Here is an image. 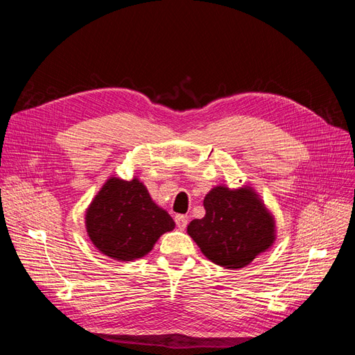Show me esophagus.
<instances>
[{"label": "esophagus", "mask_w": 355, "mask_h": 355, "mask_svg": "<svg viewBox=\"0 0 355 355\" xmlns=\"http://www.w3.org/2000/svg\"><path fill=\"white\" fill-rule=\"evenodd\" d=\"M175 222H176V227L184 231L187 228V225H188V218L185 216V214H176Z\"/></svg>", "instance_id": "obj_1"}]
</instances>
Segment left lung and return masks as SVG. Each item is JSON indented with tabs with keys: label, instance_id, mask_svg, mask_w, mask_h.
Here are the masks:
<instances>
[{
	"label": "left lung",
	"instance_id": "obj_1",
	"mask_svg": "<svg viewBox=\"0 0 355 355\" xmlns=\"http://www.w3.org/2000/svg\"><path fill=\"white\" fill-rule=\"evenodd\" d=\"M206 216L188 225V234L216 265L243 268L274 241V220L252 189L213 188L204 198Z\"/></svg>",
	"mask_w": 355,
	"mask_h": 355
}]
</instances>
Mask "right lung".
I'll use <instances>...</instances> for the list:
<instances>
[{"instance_id": "1", "label": "right lung", "mask_w": 355, "mask_h": 355, "mask_svg": "<svg viewBox=\"0 0 355 355\" xmlns=\"http://www.w3.org/2000/svg\"><path fill=\"white\" fill-rule=\"evenodd\" d=\"M85 227L103 254L133 261L151 250L161 234L175 228V222L137 179H110L90 204Z\"/></svg>"}]
</instances>
